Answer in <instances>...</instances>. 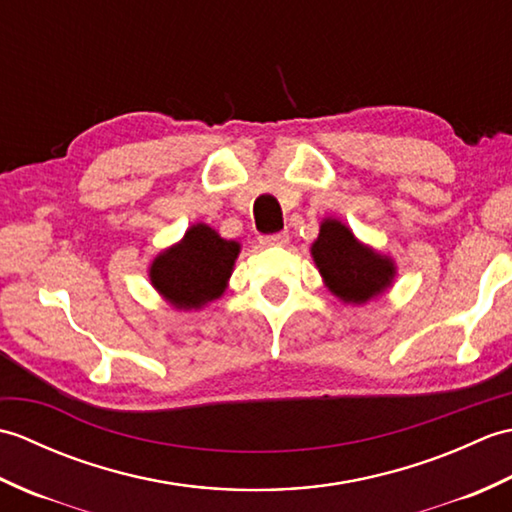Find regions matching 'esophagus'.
<instances>
[{"mask_svg": "<svg viewBox=\"0 0 512 512\" xmlns=\"http://www.w3.org/2000/svg\"><path fill=\"white\" fill-rule=\"evenodd\" d=\"M288 233L284 231V233H273V235H262L259 237V244L262 246H284V244H288Z\"/></svg>", "mask_w": 512, "mask_h": 512, "instance_id": "1", "label": "esophagus"}]
</instances>
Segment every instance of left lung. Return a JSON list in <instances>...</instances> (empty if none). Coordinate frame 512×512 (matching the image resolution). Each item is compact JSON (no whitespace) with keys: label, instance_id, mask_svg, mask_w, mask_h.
I'll return each instance as SVG.
<instances>
[{"label":"left lung","instance_id":"obj_1","mask_svg":"<svg viewBox=\"0 0 512 512\" xmlns=\"http://www.w3.org/2000/svg\"><path fill=\"white\" fill-rule=\"evenodd\" d=\"M310 255L325 288L350 306H365L367 301L383 297L394 286V259L363 244L352 228L336 217H323L319 237L310 246Z\"/></svg>","mask_w":512,"mask_h":512}]
</instances>
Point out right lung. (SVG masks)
Instances as JSON below:
<instances>
[{"label": "right lung", "mask_w": 512, "mask_h": 512, "mask_svg": "<svg viewBox=\"0 0 512 512\" xmlns=\"http://www.w3.org/2000/svg\"><path fill=\"white\" fill-rule=\"evenodd\" d=\"M239 253L242 244L235 239H224L213 226L195 222L180 242L151 259L147 275L173 310H202L226 292Z\"/></svg>", "instance_id": "right-lung-1"}]
</instances>
